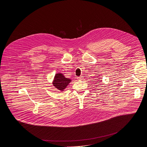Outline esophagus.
Returning <instances> with one entry per match:
<instances>
[{
    "label": "esophagus",
    "mask_w": 147,
    "mask_h": 147,
    "mask_svg": "<svg viewBox=\"0 0 147 147\" xmlns=\"http://www.w3.org/2000/svg\"><path fill=\"white\" fill-rule=\"evenodd\" d=\"M77 80H83V77H82V76L78 77H77Z\"/></svg>",
    "instance_id": "1"
}]
</instances>
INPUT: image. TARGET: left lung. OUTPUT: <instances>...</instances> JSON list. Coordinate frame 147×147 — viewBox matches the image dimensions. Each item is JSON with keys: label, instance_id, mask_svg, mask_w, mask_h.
Returning <instances> with one entry per match:
<instances>
[{"label": "left lung", "instance_id": "obj_1", "mask_svg": "<svg viewBox=\"0 0 147 147\" xmlns=\"http://www.w3.org/2000/svg\"><path fill=\"white\" fill-rule=\"evenodd\" d=\"M98 79H99V78H98ZM95 80H96V79H95Z\"/></svg>", "mask_w": 147, "mask_h": 147}]
</instances>
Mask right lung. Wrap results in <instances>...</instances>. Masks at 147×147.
Segmentation results:
<instances>
[{
    "mask_svg": "<svg viewBox=\"0 0 147 147\" xmlns=\"http://www.w3.org/2000/svg\"><path fill=\"white\" fill-rule=\"evenodd\" d=\"M71 81V80L65 77L63 74L59 73L55 74L52 84L56 88L60 91H63Z\"/></svg>",
    "mask_w": 147,
    "mask_h": 147,
    "instance_id": "add662e5",
    "label": "right lung"
}]
</instances>
